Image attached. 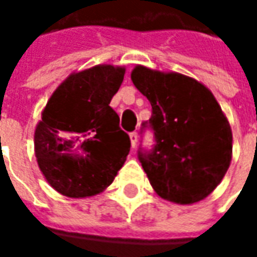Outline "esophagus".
<instances>
[{
  "label": "esophagus",
  "instance_id": "obj_1",
  "mask_svg": "<svg viewBox=\"0 0 257 257\" xmlns=\"http://www.w3.org/2000/svg\"><path fill=\"white\" fill-rule=\"evenodd\" d=\"M130 142H132V146H133V149L137 146V133L133 132V133H130Z\"/></svg>",
  "mask_w": 257,
  "mask_h": 257
}]
</instances>
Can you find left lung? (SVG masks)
<instances>
[{
  "label": "left lung",
  "instance_id": "obj_1",
  "mask_svg": "<svg viewBox=\"0 0 257 257\" xmlns=\"http://www.w3.org/2000/svg\"><path fill=\"white\" fill-rule=\"evenodd\" d=\"M137 90L152 104L142 132H153L152 149L137 157L156 193L179 204L200 202L222 182L232 160V130L210 90L194 78L137 65Z\"/></svg>",
  "mask_w": 257,
  "mask_h": 257
}]
</instances>
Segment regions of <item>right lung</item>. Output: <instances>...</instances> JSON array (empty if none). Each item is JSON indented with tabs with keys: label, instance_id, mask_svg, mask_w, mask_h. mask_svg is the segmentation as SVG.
Listing matches in <instances>:
<instances>
[{
	"label": "right lung",
	"instance_id": "1",
	"mask_svg": "<svg viewBox=\"0 0 257 257\" xmlns=\"http://www.w3.org/2000/svg\"><path fill=\"white\" fill-rule=\"evenodd\" d=\"M124 71L95 65L71 74L45 105L35 128V156L47 182L64 196L101 192L127 159L130 137L110 107Z\"/></svg>",
	"mask_w": 257,
	"mask_h": 257
}]
</instances>
